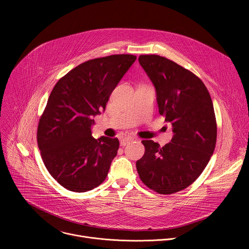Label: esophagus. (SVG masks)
<instances>
[{"label":"esophagus","mask_w":249,"mask_h":249,"mask_svg":"<svg viewBox=\"0 0 249 249\" xmlns=\"http://www.w3.org/2000/svg\"><path fill=\"white\" fill-rule=\"evenodd\" d=\"M132 141H134V138L133 137H125V138H123L121 141H120V144H121V146H126V145H128L130 142H132Z\"/></svg>","instance_id":"obj_1"}]
</instances>
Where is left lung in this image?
Instances as JSON below:
<instances>
[{
	"label": "left lung",
	"instance_id": "8db88e82",
	"mask_svg": "<svg viewBox=\"0 0 249 249\" xmlns=\"http://www.w3.org/2000/svg\"><path fill=\"white\" fill-rule=\"evenodd\" d=\"M139 63L156 89L159 112L171 124L173 137L163 147L142 141L145 154L137 170L150 189L173 194L198 178L214 153V106L203 82L187 69L159 55H141Z\"/></svg>",
	"mask_w": 249,
	"mask_h": 249
}]
</instances>
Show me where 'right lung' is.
Masks as SVG:
<instances>
[{
  "label": "right lung",
  "mask_w": 249,
  "mask_h": 249,
  "mask_svg": "<svg viewBox=\"0 0 249 249\" xmlns=\"http://www.w3.org/2000/svg\"><path fill=\"white\" fill-rule=\"evenodd\" d=\"M137 57L110 55L87 61L61 78L39 119L37 143L43 162L64 188L87 192L107 176L119 149L117 138L91 136L93 116Z\"/></svg>",
  "instance_id": "1"
}]
</instances>
